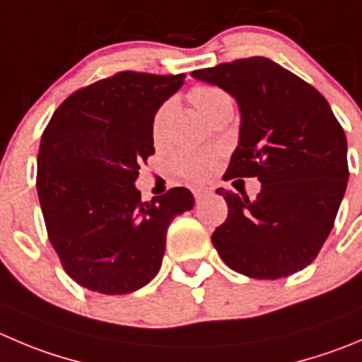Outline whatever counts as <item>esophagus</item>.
<instances>
[{
  "label": "esophagus",
  "mask_w": 362,
  "mask_h": 362,
  "mask_svg": "<svg viewBox=\"0 0 362 362\" xmlns=\"http://www.w3.org/2000/svg\"><path fill=\"white\" fill-rule=\"evenodd\" d=\"M209 194H211V190H208V188H195L194 190V197L197 202H201L202 199L208 197Z\"/></svg>",
  "instance_id": "1"
}]
</instances>
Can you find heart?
Returning <instances> with one entry per match:
<instances>
[{"mask_svg":"<svg viewBox=\"0 0 362 362\" xmlns=\"http://www.w3.org/2000/svg\"><path fill=\"white\" fill-rule=\"evenodd\" d=\"M188 99L208 120H213L218 113L226 112V110H233L230 95L215 85H197L188 92ZM172 113H174V101H167L154 115L153 139L156 144H161L167 136V127ZM215 160V153H206V151L192 153V151H188V153L175 154L174 160H172V167L179 175L199 181L211 172Z\"/></svg>","mask_w":362,"mask_h":362,"instance_id":"obj_1","label":"heart"}]
</instances>
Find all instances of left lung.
Wrapping results in <instances>:
<instances>
[{"label":"left lung","instance_id":"1","mask_svg":"<svg viewBox=\"0 0 362 362\" xmlns=\"http://www.w3.org/2000/svg\"><path fill=\"white\" fill-rule=\"evenodd\" d=\"M240 108L238 147L226 179L257 177L256 199L218 188L227 220L211 236L229 268L281 279L313 263L325 243L349 181L346 136L327 99L298 76L252 57L192 72Z\"/></svg>","mask_w":362,"mask_h":362}]
</instances>
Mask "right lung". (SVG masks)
<instances>
[{"mask_svg": "<svg viewBox=\"0 0 362 362\" xmlns=\"http://www.w3.org/2000/svg\"><path fill=\"white\" fill-rule=\"evenodd\" d=\"M183 83L185 74L117 72L69 95L44 129L37 194L47 236L87 290L124 295L149 284L168 226L194 208L187 188L144 202L135 187L154 154V115Z\"/></svg>", "mask_w": 362, "mask_h": 362, "instance_id": "1", "label": "right lung"}]
</instances>
